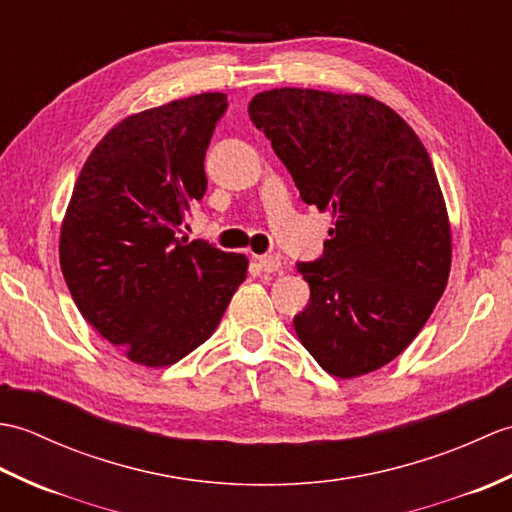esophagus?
<instances>
[{
    "label": "esophagus",
    "instance_id": "1",
    "mask_svg": "<svg viewBox=\"0 0 512 512\" xmlns=\"http://www.w3.org/2000/svg\"><path fill=\"white\" fill-rule=\"evenodd\" d=\"M257 264L264 270V273H277V270L281 268V259L275 255H259Z\"/></svg>",
    "mask_w": 512,
    "mask_h": 512
}]
</instances>
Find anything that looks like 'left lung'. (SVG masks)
I'll list each match as a JSON object with an SVG mask.
<instances>
[{
    "instance_id": "left-lung-1",
    "label": "left lung",
    "mask_w": 512,
    "mask_h": 512,
    "mask_svg": "<svg viewBox=\"0 0 512 512\" xmlns=\"http://www.w3.org/2000/svg\"><path fill=\"white\" fill-rule=\"evenodd\" d=\"M248 116L301 200L334 220L323 255L299 262L310 301L295 317L325 372L354 378L405 350L447 288L451 228L427 149L372 96L281 88Z\"/></svg>"
}]
</instances>
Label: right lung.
Instances as JSON below:
<instances>
[{
  "instance_id": "right-lung-1",
  "label": "right lung",
  "mask_w": 512,
  "mask_h": 512,
  "mask_svg": "<svg viewBox=\"0 0 512 512\" xmlns=\"http://www.w3.org/2000/svg\"><path fill=\"white\" fill-rule=\"evenodd\" d=\"M226 94L206 92L125 118L74 184L61 273L83 319L129 361L178 363L215 332L248 259L178 237L204 198V156Z\"/></svg>"
}]
</instances>
